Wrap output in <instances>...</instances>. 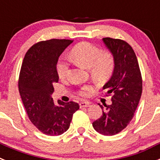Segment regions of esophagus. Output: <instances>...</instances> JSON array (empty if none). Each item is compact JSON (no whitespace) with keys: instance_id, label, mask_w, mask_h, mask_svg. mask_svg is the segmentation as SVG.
I'll list each match as a JSON object with an SVG mask.
<instances>
[{"instance_id":"1","label":"esophagus","mask_w":160,"mask_h":160,"mask_svg":"<svg viewBox=\"0 0 160 160\" xmlns=\"http://www.w3.org/2000/svg\"><path fill=\"white\" fill-rule=\"evenodd\" d=\"M90 103L87 101H83L79 103V105H80V107H87L90 106Z\"/></svg>"}]
</instances>
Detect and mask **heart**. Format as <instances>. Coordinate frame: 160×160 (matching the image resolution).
I'll list each match as a JSON object with an SVG mask.
<instances>
[{
    "mask_svg": "<svg viewBox=\"0 0 160 160\" xmlns=\"http://www.w3.org/2000/svg\"><path fill=\"white\" fill-rule=\"evenodd\" d=\"M72 60L79 66L89 68L91 75L96 79L103 80L112 73L115 64L114 54L110 50H101L98 46L87 42L76 45L70 50ZM70 69V64L64 58H60L56 65V70L61 79L66 78ZM94 87L84 85L77 90V94L82 97H87Z\"/></svg>",
    "mask_w": 160,
    "mask_h": 160,
    "instance_id": "obj_1",
    "label": "heart"
}]
</instances>
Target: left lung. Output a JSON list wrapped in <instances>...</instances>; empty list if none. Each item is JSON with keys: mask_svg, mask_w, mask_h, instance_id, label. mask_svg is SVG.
Returning a JSON list of instances; mask_svg holds the SVG:
<instances>
[{"mask_svg": "<svg viewBox=\"0 0 160 160\" xmlns=\"http://www.w3.org/2000/svg\"><path fill=\"white\" fill-rule=\"evenodd\" d=\"M107 47L114 54L115 64L111 79L103 87L106 96L111 95V105H100L101 118L93 128L104 135H114L128 127L134 117L142 90V80L134 49L121 39L104 38Z\"/></svg>", "mask_w": 160, "mask_h": 160, "instance_id": "8db88e82", "label": "left lung"}]
</instances>
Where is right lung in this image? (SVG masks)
<instances>
[{"label":"right lung","mask_w":160,"mask_h":160,"mask_svg":"<svg viewBox=\"0 0 160 160\" xmlns=\"http://www.w3.org/2000/svg\"><path fill=\"white\" fill-rule=\"evenodd\" d=\"M73 40L50 39L31 46L26 52L18 79V89L29 120L42 133L57 136L70 128L77 102L58 103L51 98L53 84L58 82L56 65Z\"/></svg>","instance_id":"1"}]
</instances>
